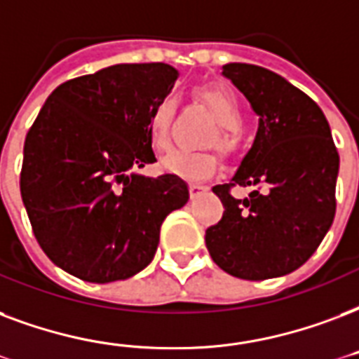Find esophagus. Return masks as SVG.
<instances>
[{
  "instance_id": "34e87169",
  "label": "esophagus",
  "mask_w": 359,
  "mask_h": 359,
  "mask_svg": "<svg viewBox=\"0 0 359 359\" xmlns=\"http://www.w3.org/2000/svg\"><path fill=\"white\" fill-rule=\"evenodd\" d=\"M188 188H190V196H196V194H199V191L205 190V186L198 184V182H190V184H188Z\"/></svg>"
}]
</instances>
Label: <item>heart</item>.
Instances as JSON below:
<instances>
[{
    "mask_svg": "<svg viewBox=\"0 0 359 359\" xmlns=\"http://www.w3.org/2000/svg\"><path fill=\"white\" fill-rule=\"evenodd\" d=\"M199 100L209 107V111L215 114L216 122L220 124L218 133H212L207 144H216L218 149L231 154L239 143V131L245 116L241 109L239 101L233 95L218 86H201L198 88ZM175 114V97L163 95L149 114L147 130H149L150 144L154 150H165L169 147V128ZM218 158L215 152L203 150V152H186V150H171L163 160L161 165L171 173L188 179H203L216 169Z\"/></svg>",
    "mask_w": 359,
    "mask_h": 359,
    "instance_id": "obj_1",
    "label": "heart"
}]
</instances>
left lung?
I'll use <instances>...</instances> for the list:
<instances>
[{
  "instance_id": "left-lung-1",
  "label": "left lung",
  "mask_w": 359,
  "mask_h": 359,
  "mask_svg": "<svg viewBox=\"0 0 359 359\" xmlns=\"http://www.w3.org/2000/svg\"><path fill=\"white\" fill-rule=\"evenodd\" d=\"M259 116L252 149L228 184L212 188L222 220L205 231L220 269L245 280L283 277L305 264L335 218L339 152L322 109L269 69L224 65ZM233 185H252L245 200Z\"/></svg>"
}]
</instances>
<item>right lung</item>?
<instances>
[{
	"label": "right lung",
	"instance_id": "obj_1",
	"mask_svg": "<svg viewBox=\"0 0 359 359\" xmlns=\"http://www.w3.org/2000/svg\"><path fill=\"white\" fill-rule=\"evenodd\" d=\"M168 64H118L54 90L24 141L20 194L43 252L73 277L114 283L152 262L165 216L188 201L154 163L149 114L177 81Z\"/></svg>",
	"mask_w": 359,
	"mask_h": 359
}]
</instances>
